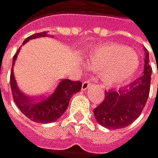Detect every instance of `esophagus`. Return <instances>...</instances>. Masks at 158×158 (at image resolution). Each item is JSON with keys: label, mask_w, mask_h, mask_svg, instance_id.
<instances>
[{"label": "esophagus", "mask_w": 158, "mask_h": 158, "mask_svg": "<svg viewBox=\"0 0 158 158\" xmlns=\"http://www.w3.org/2000/svg\"><path fill=\"white\" fill-rule=\"evenodd\" d=\"M91 85H92V83L90 82V81H84L83 83H82V90L83 91H85V90H87L89 87H91Z\"/></svg>", "instance_id": "1"}]
</instances>
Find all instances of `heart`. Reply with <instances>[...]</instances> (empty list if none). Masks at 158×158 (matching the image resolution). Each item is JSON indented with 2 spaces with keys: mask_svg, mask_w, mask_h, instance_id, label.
I'll return each mask as SVG.
<instances>
[{
  "mask_svg": "<svg viewBox=\"0 0 158 158\" xmlns=\"http://www.w3.org/2000/svg\"><path fill=\"white\" fill-rule=\"evenodd\" d=\"M86 58L91 69L102 72L103 81L109 87L131 80L139 66L138 58L131 50L113 42L94 47L87 52Z\"/></svg>",
  "mask_w": 158,
  "mask_h": 158,
  "instance_id": "obj_1",
  "label": "heart"
}]
</instances>
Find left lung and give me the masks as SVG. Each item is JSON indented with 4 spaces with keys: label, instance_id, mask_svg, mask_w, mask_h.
I'll list each match as a JSON object with an SVG mask.
<instances>
[{
    "label": "left lung",
    "instance_id": "8db88e82",
    "mask_svg": "<svg viewBox=\"0 0 158 158\" xmlns=\"http://www.w3.org/2000/svg\"><path fill=\"white\" fill-rule=\"evenodd\" d=\"M144 51L143 74L127 88L106 91L104 101L94 109L96 120L103 127L109 130L126 128L143 112L149 96L152 74L149 53L146 49Z\"/></svg>",
    "mask_w": 158,
    "mask_h": 158
}]
</instances>
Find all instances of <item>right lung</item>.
I'll use <instances>...</instances> for the list:
<instances>
[{
  "mask_svg": "<svg viewBox=\"0 0 158 158\" xmlns=\"http://www.w3.org/2000/svg\"><path fill=\"white\" fill-rule=\"evenodd\" d=\"M48 34L43 31L40 33L33 34L27 37L23 44L27 42L29 40L46 37ZM20 51V48L15 54L13 58V65L16 56ZM10 85L12 90V94L14 101L19 110L30 120L37 123H51L58 119L66 110L70 98L73 94L78 93L81 90L82 83L81 81H72L71 80H62L59 85L56 87L55 91L52 95L43 99H32L26 96L17 87L16 81L14 76V69L12 68L10 75Z\"/></svg>",
  "mask_w": 158,
  "mask_h": 158,
  "instance_id": "right-lung-1",
  "label": "right lung"
}]
</instances>
